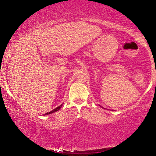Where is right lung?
Instances as JSON below:
<instances>
[{
    "label": "right lung",
    "instance_id": "right-lung-1",
    "mask_svg": "<svg viewBox=\"0 0 156 156\" xmlns=\"http://www.w3.org/2000/svg\"><path fill=\"white\" fill-rule=\"evenodd\" d=\"M62 104L61 105H59V106L57 107V108H55V109H53V111H51V112L46 113V114H44V115H47V114H52V113H54V112H57V111H58L61 108H62Z\"/></svg>",
    "mask_w": 156,
    "mask_h": 156
}]
</instances>
